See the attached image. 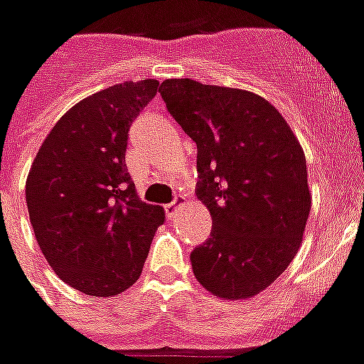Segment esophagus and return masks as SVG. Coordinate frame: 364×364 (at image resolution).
I'll list each match as a JSON object with an SVG mask.
<instances>
[{"instance_id": "34e87169", "label": "esophagus", "mask_w": 364, "mask_h": 364, "mask_svg": "<svg viewBox=\"0 0 364 364\" xmlns=\"http://www.w3.org/2000/svg\"><path fill=\"white\" fill-rule=\"evenodd\" d=\"M183 203H185V198L177 196L172 203H168L166 208H164V211H166V217L170 218V220H173V218L177 217V211H179V208H181Z\"/></svg>"}]
</instances>
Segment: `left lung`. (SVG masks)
<instances>
[{
	"label": "left lung",
	"mask_w": 364,
	"mask_h": 364,
	"mask_svg": "<svg viewBox=\"0 0 364 364\" xmlns=\"http://www.w3.org/2000/svg\"><path fill=\"white\" fill-rule=\"evenodd\" d=\"M162 100L196 141V194L213 232L191 252L198 282L249 299L284 273L310 213L306 161L280 112L250 91L164 80Z\"/></svg>",
	"instance_id": "1"
}]
</instances>
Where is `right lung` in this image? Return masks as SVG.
I'll use <instances>...</instances> for the list:
<instances>
[{
	"mask_svg": "<svg viewBox=\"0 0 364 364\" xmlns=\"http://www.w3.org/2000/svg\"><path fill=\"white\" fill-rule=\"evenodd\" d=\"M159 82H125L80 100L35 156L26 202L44 258L59 279L93 297L125 291L140 277L161 205L141 202L125 153L129 129Z\"/></svg>",
	"mask_w": 364,
	"mask_h": 364,
	"instance_id": "obj_1",
	"label": "right lung"
}]
</instances>
